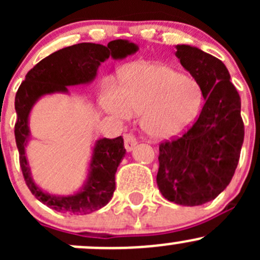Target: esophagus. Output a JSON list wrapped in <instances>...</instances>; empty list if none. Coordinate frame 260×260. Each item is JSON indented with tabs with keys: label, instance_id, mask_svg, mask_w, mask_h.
<instances>
[{
	"label": "esophagus",
	"instance_id": "34e87169",
	"mask_svg": "<svg viewBox=\"0 0 260 260\" xmlns=\"http://www.w3.org/2000/svg\"><path fill=\"white\" fill-rule=\"evenodd\" d=\"M137 138L135 137L133 135H131V133H128V135L124 136V147L125 149H127L128 152L132 151L133 148H135V146L137 145Z\"/></svg>",
	"mask_w": 260,
	"mask_h": 260
}]
</instances>
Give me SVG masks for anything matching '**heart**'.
Returning <instances> with one entry per match:
<instances>
[{
    "label": "heart",
    "instance_id": "b5f03b06",
    "mask_svg": "<svg viewBox=\"0 0 260 260\" xmlns=\"http://www.w3.org/2000/svg\"><path fill=\"white\" fill-rule=\"evenodd\" d=\"M103 108L122 119L141 114V125L154 138L175 137L186 129L201 106V90L191 78L172 68L136 62L124 69L120 88H108Z\"/></svg>",
    "mask_w": 260,
    "mask_h": 260
}]
</instances>
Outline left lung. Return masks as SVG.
Here are the masks:
<instances>
[{"instance_id":"left-lung-1","label":"left lung","mask_w":260,"mask_h":260,"mask_svg":"<svg viewBox=\"0 0 260 260\" xmlns=\"http://www.w3.org/2000/svg\"><path fill=\"white\" fill-rule=\"evenodd\" d=\"M176 50L205 104L187 132L159 145L156 180L165 199L198 206L214 200L234 176L244 141L242 106L221 60L195 46L177 45Z\"/></svg>"}]
</instances>
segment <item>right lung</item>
Listing matches in <instances>:
<instances>
[{"mask_svg": "<svg viewBox=\"0 0 260 260\" xmlns=\"http://www.w3.org/2000/svg\"><path fill=\"white\" fill-rule=\"evenodd\" d=\"M138 51V46L128 40H113L104 46L101 44L81 43L52 52L26 74L15 98L17 120L15 138L23 179L39 201L59 212L86 215L99 210L111 201L115 190V172L125 154L122 136L109 140L101 138L93 147L88 176L84 185L72 195H51L41 190L31 176L25 148L30 140L28 115L36 102L46 94L65 93L68 86L91 83L98 68L109 56L122 60Z\"/></svg>", "mask_w": 260, "mask_h": 260, "instance_id": "1", "label": "right lung"}]
</instances>
